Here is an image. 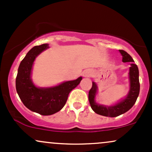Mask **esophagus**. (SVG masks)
<instances>
[{
    "label": "esophagus",
    "instance_id": "obj_1",
    "mask_svg": "<svg viewBox=\"0 0 152 152\" xmlns=\"http://www.w3.org/2000/svg\"><path fill=\"white\" fill-rule=\"evenodd\" d=\"M91 71L89 69L85 70L84 72H83V76H84V77H89V76H91Z\"/></svg>",
    "mask_w": 152,
    "mask_h": 152
}]
</instances>
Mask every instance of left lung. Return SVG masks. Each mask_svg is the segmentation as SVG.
<instances>
[{
  "label": "left lung",
  "mask_w": 152,
  "mask_h": 152,
  "mask_svg": "<svg viewBox=\"0 0 152 152\" xmlns=\"http://www.w3.org/2000/svg\"><path fill=\"white\" fill-rule=\"evenodd\" d=\"M119 52L123 56V62L129 63L131 64L128 73L130 81L129 91L125 98L118 101L115 104L110 106L103 105L97 104L95 101L96 95L98 92V86L96 83L93 81L92 86L89 91V101L93 111L100 115L114 118L126 113L133 106L139 94V72L138 66L133 63L134 61L128 53L123 50H119Z\"/></svg>",
  "instance_id": "8db88e82"
}]
</instances>
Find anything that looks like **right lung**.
<instances>
[{"label":"right lung","instance_id":"obj_1","mask_svg":"<svg viewBox=\"0 0 152 152\" xmlns=\"http://www.w3.org/2000/svg\"><path fill=\"white\" fill-rule=\"evenodd\" d=\"M48 44L34 46L21 61L16 79V89L23 104L28 109L42 115H50L66 104L69 93L76 88L82 77L64 81L50 87H38L31 80V71L36 58L49 48Z\"/></svg>","mask_w":152,"mask_h":152}]
</instances>
